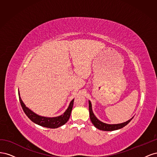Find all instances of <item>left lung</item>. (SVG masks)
Listing matches in <instances>:
<instances>
[{
	"label": "left lung",
	"mask_w": 157,
	"mask_h": 157,
	"mask_svg": "<svg viewBox=\"0 0 157 157\" xmlns=\"http://www.w3.org/2000/svg\"><path fill=\"white\" fill-rule=\"evenodd\" d=\"M89 112H90V120H91V122H92V124L94 125V126L97 128L98 129L103 130V131H113V130L121 129V128L126 126L133 118L132 117L129 121H128L124 123H121V124H105V123H103L100 121H99L98 118L95 117L94 114L93 113V111H92V104L90 101H89Z\"/></svg>",
	"instance_id": "1"
}]
</instances>
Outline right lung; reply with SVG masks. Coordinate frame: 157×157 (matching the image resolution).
I'll use <instances>...</instances> for the list:
<instances>
[{"instance_id": "1", "label": "right lung", "mask_w": 157, "mask_h": 157, "mask_svg": "<svg viewBox=\"0 0 157 157\" xmlns=\"http://www.w3.org/2000/svg\"><path fill=\"white\" fill-rule=\"evenodd\" d=\"M18 94L19 96H20V92H18ZM19 99H20L21 105L22 107L23 111H24L25 115L32 122H35V124H39L41 126L48 128H57L65 124V123L68 121L71 115V111H72L74 102V99H73V100L71 101L69 107L63 115L54 118H47L39 116L36 115V114L33 113L25 105V104L22 101L20 96H19Z\"/></svg>"}]
</instances>
